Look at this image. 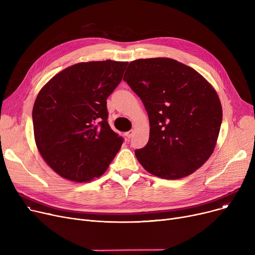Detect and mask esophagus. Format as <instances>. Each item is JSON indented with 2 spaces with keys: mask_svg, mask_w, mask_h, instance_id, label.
<instances>
[{
  "mask_svg": "<svg viewBox=\"0 0 255 255\" xmlns=\"http://www.w3.org/2000/svg\"><path fill=\"white\" fill-rule=\"evenodd\" d=\"M132 134H133V131H132V130H130V131L126 132V133H125L126 138H127V139H130V138H131V136H132Z\"/></svg>",
  "mask_w": 255,
  "mask_h": 255,
  "instance_id": "1",
  "label": "esophagus"
}]
</instances>
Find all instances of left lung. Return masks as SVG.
I'll return each instance as SVG.
<instances>
[{
  "instance_id": "obj_1",
  "label": "left lung",
  "mask_w": 255,
  "mask_h": 255,
  "mask_svg": "<svg viewBox=\"0 0 255 255\" xmlns=\"http://www.w3.org/2000/svg\"><path fill=\"white\" fill-rule=\"evenodd\" d=\"M123 79L150 120L149 141L135 150L139 163L166 180L191 175L210 158L219 135L216 91L191 67L168 58L133 61Z\"/></svg>"
}]
</instances>
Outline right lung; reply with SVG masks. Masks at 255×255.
I'll use <instances>...</instances> for the list:
<instances>
[{
	"mask_svg": "<svg viewBox=\"0 0 255 255\" xmlns=\"http://www.w3.org/2000/svg\"><path fill=\"white\" fill-rule=\"evenodd\" d=\"M127 62L78 63L53 76L33 107L37 148L61 177L90 182L100 177L124 139L107 123L106 99L119 86Z\"/></svg>",
	"mask_w": 255,
	"mask_h": 255,
	"instance_id": "right-lung-1",
	"label": "right lung"
}]
</instances>
